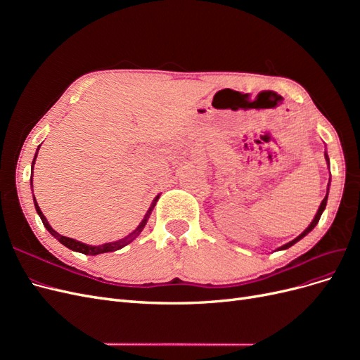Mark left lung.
<instances>
[{
  "mask_svg": "<svg viewBox=\"0 0 360 360\" xmlns=\"http://www.w3.org/2000/svg\"><path fill=\"white\" fill-rule=\"evenodd\" d=\"M326 159H328V162H329V158H328V155H326ZM329 192V191H328ZM326 204H328V195H326V197H324V200L321 201V205H320V209H319V212H317V214H315V217H314V221L311 222V225L307 228V230H304L300 236H297L296 238H294V240H291L290 243H287V245H284V246H282L281 249H288L290 246H292L294 243H296V242H299L300 240V238L302 237H304V236H307L309 231H312L314 230V226L315 225H317L319 224V221H320V217H321V213H323V210L326 209Z\"/></svg>",
  "mask_w": 360,
  "mask_h": 360,
  "instance_id": "1",
  "label": "left lung"
}]
</instances>
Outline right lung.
<instances>
[{"instance_id":"1","label":"right lung","mask_w":360,"mask_h":360,"mask_svg":"<svg viewBox=\"0 0 360 360\" xmlns=\"http://www.w3.org/2000/svg\"><path fill=\"white\" fill-rule=\"evenodd\" d=\"M37 151H39V148H37ZM36 158H37V153H36V156H34V160H36ZM34 160H32V165H34ZM158 198H159V197H156V200L153 201V204H151L150 210L147 212V214H146V217H144V219H143V222H141V224L138 225V228H136V230H135L134 233H130L127 237L122 238V240H118V242H112V243H105V245H101V246H89V245H85V243L76 242V240H73V238H70V237H64V236L58 234L57 231H53V230H52V226L48 224L46 217L43 216V213H41V210H40V207H39V204H37L36 198H34V205H36V210H37V213H39V216H40V219H41L43 225L46 226V230H48V231H49V233H51L53 237H56L57 240H58L61 245H64V246L69 248V249H72V250H76V252L85 254V255H97V254H103V252H112V250L122 249V248H124L126 245H129V243L132 242V240H135V237H136V236H138L141 231H143V228L146 226V224H147V221H148V216H150L151 210H153V207H155V204H156Z\"/></svg>"}]
</instances>
